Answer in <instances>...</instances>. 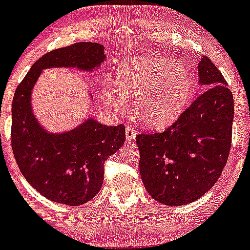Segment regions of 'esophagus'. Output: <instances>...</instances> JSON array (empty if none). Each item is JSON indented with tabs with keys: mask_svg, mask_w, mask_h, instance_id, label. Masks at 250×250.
Returning a JSON list of instances; mask_svg holds the SVG:
<instances>
[{
	"mask_svg": "<svg viewBox=\"0 0 250 250\" xmlns=\"http://www.w3.org/2000/svg\"><path fill=\"white\" fill-rule=\"evenodd\" d=\"M135 138H136V131L131 127H129V125H127V127H125V140H127L128 142H133L135 141Z\"/></svg>",
	"mask_w": 250,
	"mask_h": 250,
	"instance_id": "obj_1",
	"label": "esophagus"
}]
</instances>
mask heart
Wrapping results in <instances>:
<instances>
[{
	"label": "heart",
	"mask_w": 250,
	"mask_h": 250,
	"mask_svg": "<svg viewBox=\"0 0 250 250\" xmlns=\"http://www.w3.org/2000/svg\"><path fill=\"white\" fill-rule=\"evenodd\" d=\"M191 91L192 77L185 65L145 57L123 62L119 79L106 81L102 94L109 110H123L130 100L133 115L142 125L160 128L182 112Z\"/></svg>",
	"instance_id": "heart-1"
}]
</instances>
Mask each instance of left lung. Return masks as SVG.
<instances>
[{
  "instance_id": "8db88e82",
  "label": "left lung",
  "mask_w": 250,
  "mask_h": 250,
  "mask_svg": "<svg viewBox=\"0 0 250 250\" xmlns=\"http://www.w3.org/2000/svg\"><path fill=\"white\" fill-rule=\"evenodd\" d=\"M205 91L173 125L136 136L140 174L153 199L169 207L190 204L215 185L231 145L234 98L208 57L198 62Z\"/></svg>"
}]
</instances>
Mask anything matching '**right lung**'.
Segmentation results:
<instances>
[{
  "label": "right lung",
  "mask_w": 250,
  "mask_h": 250,
  "mask_svg": "<svg viewBox=\"0 0 250 250\" xmlns=\"http://www.w3.org/2000/svg\"><path fill=\"white\" fill-rule=\"evenodd\" d=\"M105 59L104 46L97 42L54 49L33 64L14 95V156L27 182L52 202L77 207L91 201L102 188L104 161L125 144V129L123 125L110 127L86 117L66 131H48L33 111V89L46 68H77L91 73ZM90 100H94L91 95Z\"/></svg>",
  "instance_id": "right-lung-1"
}]
</instances>
